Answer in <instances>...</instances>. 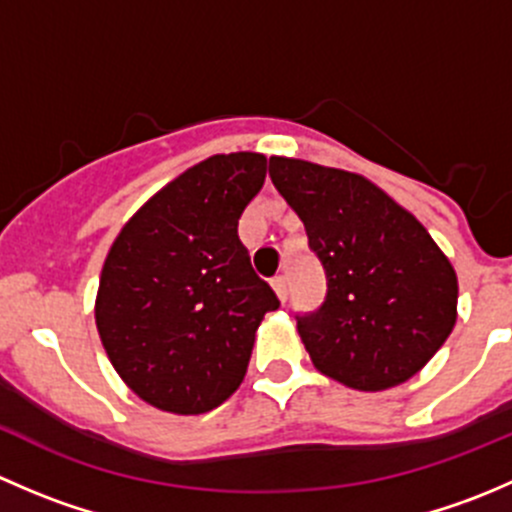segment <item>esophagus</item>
<instances>
[{"label": "esophagus", "mask_w": 512, "mask_h": 512, "mask_svg": "<svg viewBox=\"0 0 512 512\" xmlns=\"http://www.w3.org/2000/svg\"><path fill=\"white\" fill-rule=\"evenodd\" d=\"M272 289L277 292V297H280V302H287V277L285 275H277L272 277Z\"/></svg>", "instance_id": "1"}]
</instances>
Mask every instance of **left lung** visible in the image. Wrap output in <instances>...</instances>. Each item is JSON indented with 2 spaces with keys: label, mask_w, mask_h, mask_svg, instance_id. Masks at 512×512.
<instances>
[{
  "label": "left lung",
  "mask_w": 512,
  "mask_h": 512,
  "mask_svg": "<svg viewBox=\"0 0 512 512\" xmlns=\"http://www.w3.org/2000/svg\"><path fill=\"white\" fill-rule=\"evenodd\" d=\"M270 178L327 277L324 302L294 314L314 366L359 391L411 379L456 324L451 262L414 215L361 175L270 158Z\"/></svg>",
  "instance_id": "obj_1"
}]
</instances>
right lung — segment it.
<instances>
[{
	"instance_id": "1",
	"label": "right lung",
	"mask_w": 512,
	"mask_h": 512,
	"mask_svg": "<svg viewBox=\"0 0 512 512\" xmlns=\"http://www.w3.org/2000/svg\"><path fill=\"white\" fill-rule=\"evenodd\" d=\"M267 158L213 156L153 195L106 257L96 327L113 369L156 409L205 414L245 379L257 324L280 299L237 237Z\"/></svg>"
}]
</instances>
